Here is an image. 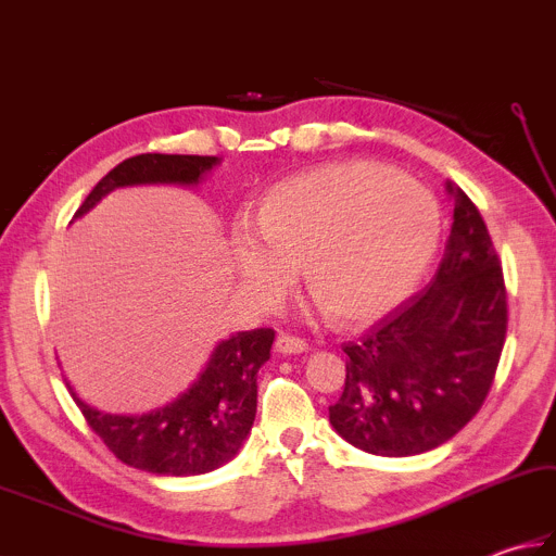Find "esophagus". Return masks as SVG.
Segmentation results:
<instances>
[{"mask_svg": "<svg viewBox=\"0 0 556 556\" xmlns=\"http://www.w3.org/2000/svg\"><path fill=\"white\" fill-rule=\"evenodd\" d=\"M275 349H277V353H281V356H291V353H303L305 349H308V344H305V339H301V337L279 334L275 341Z\"/></svg>", "mask_w": 556, "mask_h": 556, "instance_id": "1", "label": "esophagus"}]
</instances>
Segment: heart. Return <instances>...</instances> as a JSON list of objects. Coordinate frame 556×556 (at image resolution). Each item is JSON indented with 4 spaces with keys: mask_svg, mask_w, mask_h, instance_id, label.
I'll return each instance as SVG.
<instances>
[{
    "mask_svg": "<svg viewBox=\"0 0 556 556\" xmlns=\"http://www.w3.org/2000/svg\"><path fill=\"white\" fill-rule=\"evenodd\" d=\"M257 232L233 231V265L257 308H275L303 267L337 323L392 311L428 267L440 210L425 186L370 162L293 176L263 198Z\"/></svg>",
    "mask_w": 556,
    "mask_h": 556,
    "instance_id": "heart-1",
    "label": "heart"
}]
</instances>
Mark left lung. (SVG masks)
<instances>
[{
    "label": "left lung",
    "mask_w": 556,
    "mask_h": 556,
    "mask_svg": "<svg viewBox=\"0 0 556 556\" xmlns=\"http://www.w3.org/2000/svg\"><path fill=\"white\" fill-rule=\"evenodd\" d=\"M454 224L434 277L346 341V382L329 422L377 456H416L444 444L488 399L506 339V287L482 215L446 181Z\"/></svg>",
    "instance_id": "1"
}]
</instances>
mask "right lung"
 <instances>
[{"label": "right lung", "instance_id": "add662e5", "mask_svg": "<svg viewBox=\"0 0 556 556\" xmlns=\"http://www.w3.org/2000/svg\"><path fill=\"white\" fill-rule=\"evenodd\" d=\"M219 157L148 155L128 157L102 176L74 217H83L100 200L124 186H198ZM275 329L236 332L212 351L198 380L172 404L138 416H119L88 406L74 389L71 396L88 425L126 466L157 476L210 473L239 454L253 428L257 408V370L269 361Z\"/></svg>", "mask_w": 556, "mask_h": 556}]
</instances>
